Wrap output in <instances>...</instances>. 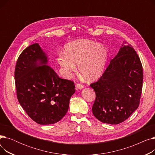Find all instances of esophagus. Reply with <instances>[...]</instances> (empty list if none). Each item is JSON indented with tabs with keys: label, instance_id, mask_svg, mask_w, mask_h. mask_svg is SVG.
Here are the masks:
<instances>
[{
	"label": "esophagus",
	"instance_id": "34e87169",
	"mask_svg": "<svg viewBox=\"0 0 155 155\" xmlns=\"http://www.w3.org/2000/svg\"><path fill=\"white\" fill-rule=\"evenodd\" d=\"M76 87H77V88H78V89H82V88H84V86H83V85H82V84H78L76 85Z\"/></svg>",
	"mask_w": 155,
	"mask_h": 155
}]
</instances>
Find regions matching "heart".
I'll use <instances>...</instances> for the list:
<instances>
[{"label": "heart", "mask_w": 155, "mask_h": 155, "mask_svg": "<svg viewBox=\"0 0 155 155\" xmlns=\"http://www.w3.org/2000/svg\"><path fill=\"white\" fill-rule=\"evenodd\" d=\"M64 53L58 56V62L66 76L70 77L75 73L76 65H78L80 74L89 81L102 76L108 60L107 48L88 39H79L67 44Z\"/></svg>", "instance_id": "heart-1"}]
</instances>
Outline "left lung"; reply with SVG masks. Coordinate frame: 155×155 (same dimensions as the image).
<instances>
[{"instance_id":"8db88e82","label":"left lung","mask_w":155,"mask_h":155,"mask_svg":"<svg viewBox=\"0 0 155 155\" xmlns=\"http://www.w3.org/2000/svg\"><path fill=\"white\" fill-rule=\"evenodd\" d=\"M143 80L139 56L131 45L123 43L98 82L91 84L96 94L94 116L104 123H123L139 106Z\"/></svg>"}]
</instances>
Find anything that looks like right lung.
I'll list each match as a JSON object with an SVG mask.
<instances>
[{
    "instance_id": "add662e5",
    "label": "right lung",
    "mask_w": 155,
    "mask_h": 155,
    "mask_svg": "<svg viewBox=\"0 0 155 155\" xmlns=\"http://www.w3.org/2000/svg\"><path fill=\"white\" fill-rule=\"evenodd\" d=\"M47 54L38 43L20 54L15 69V83L20 105L41 125L54 124L67 112L74 83L60 78L48 66Z\"/></svg>"
}]
</instances>
